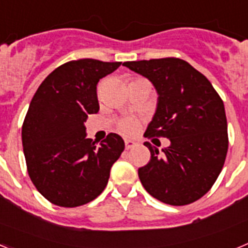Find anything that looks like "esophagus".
I'll list each match as a JSON object with an SVG mask.
<instances>
[{"instance_id":"34e87169","label":"esophagus","mask_w":248,"mask_h":248,"mask_svg":"<svg viewBox=\"0 0 248 248\" xmlns=\"http://www.w3.org/2000/svg\"><path fill=\"white\" fill-rule=\"evenodd\" d=\"M137 145V143L135 141H133V140H125V149L126 150H129V149L134 148V146Z\"/></svg>"}]
</instances>
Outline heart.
Wrapping results in <instances>:
<instances>
[{
    "label": "heart",
    "instance_id": "b5f03b06",
    "mask_svg": "<svg viewBox=\"0 0 248 248\" xmlns=\"http://www.w3.org/2000/svg\"><path fill=\"white\" fill-rule=\"evenodd\" d=\"M138 79H143V78H134L131 82H134V80H138ZM102 91H103V85L99 84V87H98V95L102 94ZM139 125H140L139 119H137V118L134 117H128V118H123V119H120L119 122H118L117 129L118 131L122 133L123 135L130 137V135H134L135 133H137L138 129H139Z\"/></svg>",
    "mask_w": 248,
    "mask_h": 248
}]
</instances>
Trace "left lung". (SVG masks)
<instances>
[{
  "instance_id": "left-lung-1",
  "label": "left lung",
  "mask_w": 248,
  "mask_h": 248,
  "mask_svg": "<svg viewBox=\"0 0 248 248\" xmlns=\"http://www.w3.org/2000/svg\"><path fill=\"white\" fill-rule=\"evenodd\" d=\"M146 77L159 94L145 137L168 138L164 155L150 143V161L138 170L144 189L168 205L195 202L220 175L229 149L223 102L210 80L180 58L125 62ZM157 140V139H154ZM153 140V141H154Z\"/></svg>"
}]
</instances>
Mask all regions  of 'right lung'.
I'll return each mask as SVG.
<instances>
[{
    "mask_svg": "<svg viewBox=\"0 0 248 248\" xmlns=\"http://www.w3.org/2000/svg\"><path fill=\"white\" fill-rule=\"evenodd\" d=\"M122 62L71 61L56 68L39 85L22 125L26 165L36 189L49 202L77 207L98 198L110 169L124 150L118 134L98 146L85 138L88 114L99 110L97 84Z\"/></svg>",
    "mask_w": 248,
    "mask_h": 248,
    "instance_id": "obj_1",
    "label": "right lung"
}]
</instances>
